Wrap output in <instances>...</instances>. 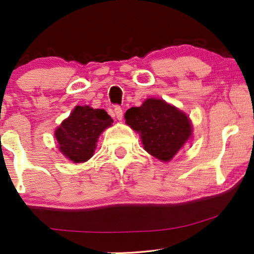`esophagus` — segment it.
I'll use <instances>...</instances> for the list:
<instances>
[{
  "instance_id": "34e87169",
  "label": "esophagus",
  "mask_w": 254,
  "mask_h": 254,
  "mask_svg": "<svg viewBox=\"0 0 254 254\" xmlns=\"http://www.w3.org/2000/svg\"><path fill=\"white\" fill-rule=\"evenodd\" d=\"M114 114H116L118 120H121V119H123V117H124L123 109H121V107L118 106V105L114 106Z\"/></svg>"
}]
</instances>
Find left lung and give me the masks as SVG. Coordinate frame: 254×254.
I'll return each mask as SVG.
<instances>
[{
  "instance_id": "1",
  "label": "left lung",
  "mask_w": 254,
  "mask_h": 254,
  "mask_svg": "<svg viewBox=\"0 0 254 254\" xmlns=\"http://www.w3.org/2000/svg\"><path fill=\"white\" fill-rule=\"evenodd\" d=\"M128 126L140 133L145 151L168 162L189 140L192 126L185 114L164 100L149 98L125 114Z\"/></svg>"
}]
</instances>
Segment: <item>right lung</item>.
<instances>
[{"instance_id":"obj_1","label":"right lung","mask_w":254,"mask_h":254,"mask_svg":"<svg viewBox=\"0 0 254 254\" xmlns=\"http://www.w3.org/2000/svg\"><path fill=\"white\" fill-rule=\"evenodd\" d=\"M113 123L106 111L90 106H76L68 119L55 131L59 149L74 163L91 158L99 135Z\"/></svg>"}]
</instances>
